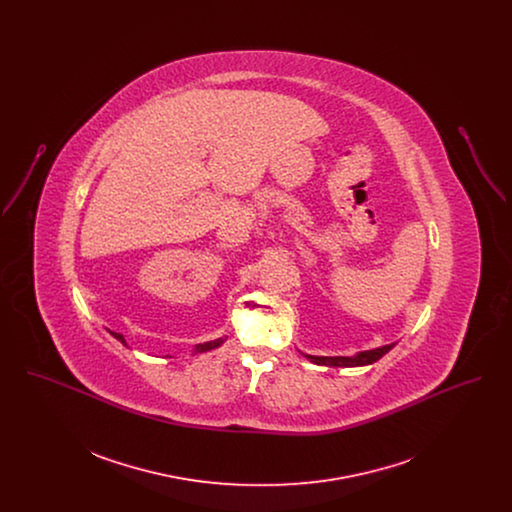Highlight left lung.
I'll use <instances>...</instances> for the list:
<instances>
[{
	"instance_id": "obj_1",
	"label": "left lung",
	"mask_w": 512,
	"mask_h": 512,
	"mask_svg": "<svg viewBox=\"0 0 512 512\" xmlns=\"http://www.w3.org/2000/svg\"><path fill=\"white\" fill-rule=\"evenodd\" d=\"M393 345H395V343L378 347V349H370V351H361V353H357L355 357H315V355H305V357H307L311 363H315V365L365 366L372 365V363H376L378 359H382Z\"/></svg>"
}]
</instances>
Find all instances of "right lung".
I'll return each mask as SVG.
<instances>
[{"mask_svg": "<svg viewBox=\"0 0 512 512\" xmlns=\"http://www.w3.org/2000/svg\"><path fill=\"white\" fill-rule=\"evenodd\" d=\"M117 340L121 341L126 345V341L122 338V334H117V332H111ZM220 343H222V338L217 341H207V343H199V345H195L194 353H205V351H211V349H215V347H219Z\"/></svg>", "mask_w": 512, "mask_h": 512, "instance_id": "right-lung-1", "label": "right lung"}]
</instances>
